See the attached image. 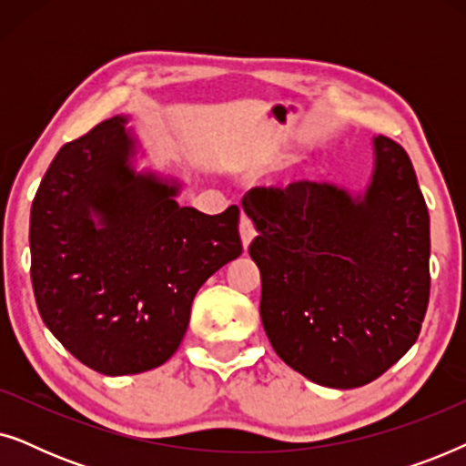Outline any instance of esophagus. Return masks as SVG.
<instances>
[{
	"mask_svg": "<svg viewBox=\"0 0 466 466\" xmlns=\"http://www.w3.org/2000/svg\"><path fill=\"white\" fill-rule=\"evenodd\" d=\"M254 235H257V231H254L252 220L248 218V216L241 214V218H239V238H241V244H244L246 250H248V246L252 244Z\"/></svg>",
	"mask_w": 466,
	"mask_h": 466,
	"instance_id": "1",
	"label": "esophagus"
}]
</instances>
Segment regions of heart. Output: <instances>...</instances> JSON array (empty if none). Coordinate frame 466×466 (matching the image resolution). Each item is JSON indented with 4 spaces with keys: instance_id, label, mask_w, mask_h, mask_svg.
<instances>
[{
    "instance_id": "b5f03b06",
    "label": "heart",
    "mask_w": 466,
    "mask_h": 466,
    "mask_svg": "<svg viewBox=\"0 0 466 466\" xmlns=\"http://www.w3.org/2000/svg\"><path fill=\"white\" fill-rule=\"evenodd\" d=\"M279 161V155L278 152H271V155H267V157H263L258 161V167H271V165H276Z\"/></svg>"
}]
</instances>
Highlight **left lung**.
<instances>
[{
    "mask_svg": "<svg viewBox=\"0 0 466 466\" xmlns=\"http://www.w3.org/2000/svg\"><path fill=\"white\" fill-rule=\"evenodd\" d=\"M260 320L286 365L329 388L378 380L420 335L431 292V218L407 152L373 137V174L252 188Z\"/></svg>",
    "mask_w": 466,
    "mask_h": 466,
    "instance_id": "1",
    "label": "left lung"
}]
</instances>
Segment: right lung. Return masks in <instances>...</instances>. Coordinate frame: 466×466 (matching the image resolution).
Segmentation results:
<instances>
[{
  "instance_id": "1",
  "label": "right lung",
  "mask_w": 466,
  "mask_h": 466,
  "mask_svg": "<svg viewBox=\"0 0 466 466\" xmlns=\"http://www.w3.org/2000/svg\"><path fill=\"white\" fill-rule=\"evenodd\" d=\"M114 116L63 146L29 220L31 284L50 333L104 375L161 367L203 282L241 254L239 209L177 203L182 184L136 167L139 139Z\"/></svg>"
}]
</instances>
